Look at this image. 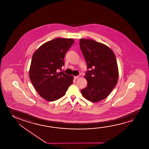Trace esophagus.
<instances>
[{
    "mask_svg": "<svg viewBox=\"0 0 149 149\" xmlns=\"http://www.w3.org/2000/svg\"><path fill=\"white\" fill-rule=\"evenodd\" d=\"M79 76H74V78L76 79H78V78H79Z\"/></svg>",
    "mask_w": 149,
    "mask_h": 149,
    "instance_id": "obj_1",
    "label": "esophagus"
}]
</instances>
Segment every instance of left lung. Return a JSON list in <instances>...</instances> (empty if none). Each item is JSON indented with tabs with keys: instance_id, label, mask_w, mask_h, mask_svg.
I'll return each instance as SVG.
<instances>
[{
	"instance_id": "8db88e82",
	"label": "left lung",
	"mask_w": 149,
	"mask_h": 149,
	"mask_svg": "<svg viewBox=\"0 0 149 149\" xmlns=\"http://www.w3.org/2000/svg\"><path fill=\"white\" fill-rule=\"evenodd\" d=\"M79 44L88 70L84 76L87 86L81 93L86 99L97 102L107 98L117 84L116 57L109 47L92 39H81Z\"/></svg>"
}]
</instances>
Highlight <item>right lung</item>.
I'll return each mask as SVG.
<instances>
[{
	"label": "right lung",
	"mask_w": 149,
	"mask_h": 149,
	"mask_svg": "<svg viewBox=\"0 0 149 149\" xmlns=\"http://www.w3.org/2000/svg\"><path fill=\"white\" fill-rule=\"evenodd\" d=\"M74 42L72 38H55L42 45L33 54L29 78L44 99L49 101L59 99L72 84L73 76L58 71L64 65L65 54Z\"/></svg>",
	"instance_id": "add662e5"
}]
</instances>
